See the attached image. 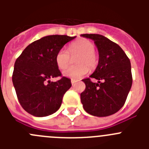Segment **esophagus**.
Masks as SVG:
<instances>
[{
	"instance_id": "esophagus-1",
	"label": "esophagus",
	"mask_w": 149,
	"mask_h": 149,
	"mask_svg": "<svg viewBox=\"0 0 149 149\" xmlns=\"http://www.w3.org/2000/svg\"><path fill=\"white\" fill-rule=\"evenodd\" d=\"M76 82H77V81H74V80H72V81H71V83H72V85H74V84H75V83H76Z\"/></svg>"
}]
</instances>
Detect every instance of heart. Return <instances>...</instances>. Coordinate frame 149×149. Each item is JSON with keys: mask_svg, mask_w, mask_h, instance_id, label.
<instances>
[{"mask_svg": "<svg viewBox=\"0 0 149 149\" xmlns=\"http://www.w3.org/2000/svg\"><path fill=\"white\" fill-rule=\"evenodd\" d=\"M69 53L65 49H60L55 56L56 64L60 69L63 70L70 63V55H77L74 63L77 64L69 67L63 72V75L72 79H80L88 72V68L93 70L98 65V56L95 53V45L91 41L80 39L69 45Z\"/></svg>", "mask_w": 149, "mask_h": 149, "instance_id": "obj_1", "label": "heart"}]
</instances>
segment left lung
<instances>
[{"label": "left lung", "instance_id": "8db88e82", "mask_svg": "<svg viewBox=\"0 0 149 149\" xmlns=\"http://www.w3.org/2000/svg\"><path fill=\"white\" fill-rule=\"evenodd\" d=\"M94 41L99 60L95 70L84 79L86 89L81 94L85 111L95 116L104 117L119 111L125 103L131 86L132 74L130 60L119 45L100 34H82Z\"/></svg>", "mask_w": 149, "mask_h": 149}]
</instances>
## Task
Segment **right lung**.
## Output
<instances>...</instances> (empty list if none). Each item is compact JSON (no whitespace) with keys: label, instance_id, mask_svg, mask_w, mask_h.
<instances>
[{"label":"right lung","instance_id":"add662e5","mask_svg":"<svg viewBox=\"0 0 149 149\" xmlns=\"http://www.w3.org/2000/svg\"><path fill=\"white\" fill-rule=\"evenodd\" d=\"M76 36H47L29 45L15 60L13 83L18 101L33 116L43 117L54 113L61 106L63 97L72 86L70 79L61 76L55 56L67 42Z\"/></svg>","mask_w":149,"mask_h":149}]
</instances>
